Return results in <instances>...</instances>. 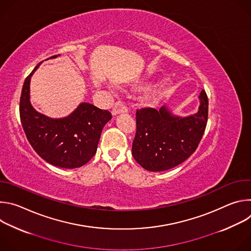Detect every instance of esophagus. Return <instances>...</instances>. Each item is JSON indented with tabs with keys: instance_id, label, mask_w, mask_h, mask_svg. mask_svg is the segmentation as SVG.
Here are the masks:
<instances>
[{
	"instance_id": "34e87169",
	"label": "esophagus",
	"mask_w": 251,
	"mask_h": 251,
	"mask_svg": "<svg viewBox=\"0 0 251 251\" xmlns=\"http://www.w3.org/2000/svg\"><path fill=\"white\" fill-rule=\"evenodd\" d=\"M128 111V108L127 106L122 102V101H117L113 108H112V114L113 115H117V114H120V113H126Z\"/></svg>"
}]
</instances>
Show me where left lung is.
Segmentation results:
<instances>
[{
    "label": "left lung",
    "mask_w": 251,
    "mask_h": 251,
    "mask_svg": "<svg viewBox=\"0 0 251 251\" xmlns=\"http://www.w3.org/2000/svg\"><path fill=\"white\" fill-rule=\"evenodd\" d=\"M200 100L198 112L186 117L173 115L166 106L136 111L132 155L138 164L147 171L162 172L182 164L196 151L207 123L204 90Z\"/></svg>",
    "instance_id": "1"
}]
</instances>
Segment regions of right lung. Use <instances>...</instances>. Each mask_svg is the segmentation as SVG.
<instances>
[{
  "instance_id": "add662e5",
  "label": "right lung",
  "mask_w": 251,
  "mask_h": 251,
  "mask_svg": "<svg viewBox=\"0 0 251 251\" xmlns=\"http://www.w3.org/2000/svg\"><path fill=\"white\" fill-rule=\"evenodd\" d=\"M41 63L23 85L20 117L24 131L33 150L48 163L65 169L79 168L95 155L102 129L112 115L86 102L64 118L53 119L38 112L29 101V82Z\"/></svg>"
}]
</instances>
